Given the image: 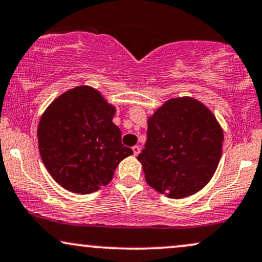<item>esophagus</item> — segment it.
Segmentation results:
<instances>
[{
  "label": "esophagus",
  "instance_id": "esophagus-1",
  "mask_svg": "<svg viewBox=\"0 0 262 262\" xmlns=\"http://www.w3.org/2000/svg\"><path fill=\"white\" fill-rule=\"evenodd\" d=\"M133 152L135 156H138L140 154V146H138V145H135V146H133Z\"/></svg>",
  "mask_w": 262,
  "mask_h": 262
}]
</instances>
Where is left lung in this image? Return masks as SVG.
Here are the masks:
<instances>
[{"label": "left lung", "instance_id": "8db88e82", "mask_svg": "<svg viewBox=\"0 0 262 262\" xmlns=\"http://www.w3.org/2000/svg\"><path fill=\"white\" fill-rule=\"evenodd\" d=\"M222 145L223 130L213 113L193 97H174L147 118V139L138 160L151 188L182 199L210 182Z\"/></svg>", "mask_w": 262, "mask_h": 262}]
</instances>
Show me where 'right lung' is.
Masks as SVG:
<instances>
[{
  "mask_svg": "<svg viewBox=\"0 0 262 262\" xmlns=\"http://www.w3.org/2000/svg\"><path fill=\"white\" fill-rule=\"evenodd\" d=\"M116 107L94 88L81 85L50 103L41 116V160L52 178L72 193L90 194L112 181L123 159L133 154L112 122Z\"/></svg>",
  "mask_w": 262,
  "mask_h": 262,
  "instance_id": "1",
  "label": "right lung"
}]
</instances>
